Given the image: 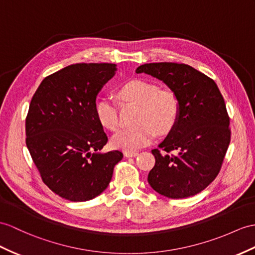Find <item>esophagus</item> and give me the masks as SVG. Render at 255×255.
I'll use <instances>...</instances> for the list:
<instances>
[{"label":"esophagus","mask_w":255,"mask_h":255,"mask_svg":"<svg viewBox=\"0 0 255 255\" xmlns=\"http://www.w3.org/2000/svg\"><path fill=\"white\" fill-rule=\"evenodd\" d=\"M138 154L137 151H124V156L128 157V158H131V157H136Z\"/></svg>","instance_id":"esophagus-1"}]
</instances>
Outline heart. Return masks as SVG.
Wrapping results in <instances>:
<instances>
[{
  "mask_svg": "<svg viewBox=\"0 0 255 255\" xmlns=\"http://www.w3.org/2000/svg\"><path fill=\"white\" fill-rule=\"evenodd\" d=\"M121 95L129 102L141 105L139 126L122 128L117 132L111 144L126 151H135L152 141L156 131L165 134L175 126L179 114V103L171 91H159L158 86L142 80H134L122 86ZM96 116L102 126L111 131L119 127L118 106L113 97L105 96L96 104Z\"/></svg>",
  "mask_w": 255,
  "mask_h": 255,
  "instance_id": "heart-1",
  "label": "heart"
}]
</instances>
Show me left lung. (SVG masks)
<instances>
[{
  "instance_id": "obj_1",
  "label": "left lung",
  "mask_w": 255,
  "mask_h": 255,
  "mask_svg": "<svg viewBox=\"0 0 255 255\" xmlns=\"http://www.w3.org/2000/svg\"><path fill=\"white\" fill-rule=\"evenodd\" d=\"M176 95L179 114L175 126L151 151L156 164L149 172L151 188L172 199L199 194L219 174L231 142L229 118L214 81L188 65L152 63L139 66ZM174 150L178 153L171 156Z\"/></svg>"
}]
</instances>
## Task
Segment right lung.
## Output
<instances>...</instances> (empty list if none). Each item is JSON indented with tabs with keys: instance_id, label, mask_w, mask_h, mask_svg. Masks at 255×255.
Masks as SVG:
<instances>
[{
	"instance_id": "add662e5",
	"label": "right lung",
	"mask_w": 255,
	"mask_h": 255,
	"mask_svg": "<svg viewBox=\"0 0 255 255\" xmlns=\"http://www.w3.org/2000/svg\"><path fill=\"white\" fill-rule=\"evenodd\" d=\"M116 64H74L46 77L31 99L26 144L43 182L74 202L108 187L119 150L103 152L108 137L96 116V97Z\"/></svg>"
}]
</instances>
